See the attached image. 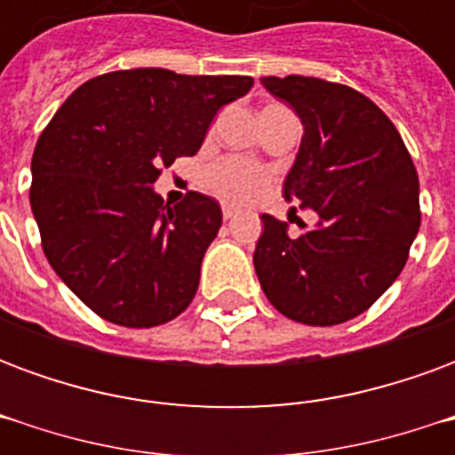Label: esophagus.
<instances>
[{
    "label": "esophagus",
    "mask_w": 455,
    "mask_h": 455,
    "mask_svg": "<svg viewBox=\"0 0 455 455\" xmlns=\"http://www.w3.org/2000/svg\"><path fill=\"white\" fill-rule=\"evenodd\" d=\"M221 214H224V219L236 217V209H234V207H228V204H224V209H221Z\"/></svg>",
    "instance_id": "esophagus-1"
}]
</instances>
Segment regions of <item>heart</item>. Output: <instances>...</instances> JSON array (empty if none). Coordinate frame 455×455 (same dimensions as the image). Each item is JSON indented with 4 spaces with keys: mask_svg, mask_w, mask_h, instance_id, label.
Returning <instances> with one entry per match:
<instances>
[{
    "mask_svg": "<svg viewBox=\"0 0 455 455\" xmlns=\"http://www.w3.org/2000/svg\"><path fill=\"white\" fill-rule=\"evenodd\" d=\"M209 189L227 202L243 204L256 199L267 185V172L253 160L227 158L207 172Z\"/></svg>",
    "mask_w": 455,
    "mask_h": 455,
    "instance_id": "obj_1",
    "label": "heart"
}]
</instances>
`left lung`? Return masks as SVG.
Returning a JSON list of instances; mask_svg holds the SVG:
<instances>
[{
	"label": "left lung",
	"mask_w": 455,
	"mask_h": 455,
	"mask_svg": "<svg viewBox=\"0 0 455 455\" xmlns=\"http://www.w3.org/2000/svg\"><path fill=\"white\" fill-rule=\"evenodd\" d=\"M267 92L302 121V140L283 185L316 212L292 238L263 214L253 266L280 315L334 326L363 315L397 280L419 231V180L402 136L378 104L319 77H263Z\"/></svg>",
	"instance_id": "left-lung-1"
}]
</instances>
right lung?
<instances>
[{"mask_svg":"<svg viewBox=\"0 0 455 455\" xmlns=\"http://www.w3.org/2000/svg\"><path fill=\"white\" fill-rule=\"evenodd\" d=\"M251 87L139 68L94 77L55 112L31 160V212L51 267L94 315L148 329L188 309L221 207L199 192L172 207L153 182Z\"/></svg>","mask_w":455,"mask_h":455,"instance_id":"obj_1","label":"right lung"}]
</instances>
